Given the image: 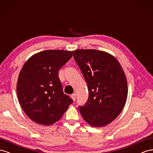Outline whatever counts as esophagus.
Instances as JSON below:
<instances>
[{
  "instance_id": "34e87169",
  "label": "esophagus",
  "mask_w": 153,
  "mask_h": 153,
  "mask_svg": "<svg viewBox=\"0 0 153 153\" xmlns=\"http://www.w3.org/2000/svg\"><path fill=\"white\" fill-rule=\"evenodd\" d=\"M71 98L72 99V100L74 101H76V94H73L71 95Z\"/></svg>"
}]
</instances>
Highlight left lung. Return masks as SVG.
Listing matches in <instances>:
<instances>
[{
	"label": "left lung",
	"mask_w": 153,
	"mask_h": 153,
	"mask_svg": "<svg viewBox=\"0 0 153 153\" xmlns=\"http://www.w3.org/2000/svg\"><path fill=\"white\" fill-rule=\"evenodd\" d=\"M74 58L88 89V99L79 106L84 120L94 127H103L123 110L128 96L127 79L118 60L106 52L78 49Z\"/></svg>",
	"instance_id": "1"
}]
</instances>
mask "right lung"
Here are the masks:
<instances>
[{"label":"right lung","instance_id":"right-lung-1","mask_svg":"<svg viewBox=\"0 0 153 153\" xmlns=\"http://www.w3.org/2000/svg\"><path fill=\"white\" fill-rule=\"evenodd\" d=\"M72 52L47 50L25 63L16 85L19 101L25 114L38 124L50 126L62 117L73 100L65 94L58 71Z\"/></svg>","mask_w":153,"mask_h":153}]
</instances>
